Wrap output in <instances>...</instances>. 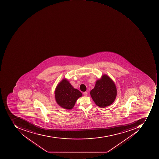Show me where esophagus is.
<instances>
[{
    "instance_id": "esophagus-1",
    "label": "esophagus",
    "mask_w": 159,
    "mask_h": 159,
    "mask_svg": "<svg viewBox=\"0 0 159 159\" xmlns=\"http://www.w3.org/2000/svg\"><path fill=\"white\" fill-rule=\"evenodd\" d=\"M83 94L84 96H86L87 94H88V93H87V92H84L83 93Z\"/></svg>"
}]
</instances>
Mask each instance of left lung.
I'll use <instances>...</instances> for the list:
<instances>
[{"label":"left lung","mask_w":159,"mask_h":159,"mask_svg":"<svg viewBox=\"0 0 159 159\" xmlns=\"http://www.w3.org/2000/svg\"><path fill=\"white\" fill-rule=\"evenodd\" d=\"M116 92L113 81L108 76L104 75L101 79L97 81L94 88L91 91L90 94L96 105L104 108L113 103Z\"/></svg>","instance_id":"1"}]
</instances>
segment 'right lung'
<instances>
[{
	"label": "right lung",
	"mask_w": 159,
	"mask_h": 159,
	"mask_svg": "<svg viewBox=\"0 0 159 159\" xmlns=\"http://www.w3.org/2000/svg\"><path fill=\"white\" fill-rule=\"evenodd\" d=\"M55 94L57 104L66 109L73 108L77 99L82 96L78 90L74 88L65 79L57 85Z\"/></svg>",
	"instance_id": "obj_1"
}]
</instances>
